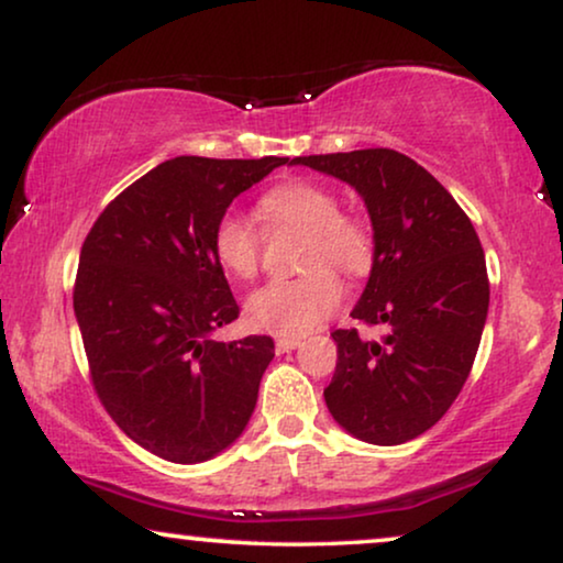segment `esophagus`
I'll use <instances>...</instances> for the list:
<instances>
[{"instance_id": "34e87169", "label": "esophagus", "mask_w": 563, "mask_h": 563, "mask_svg": "<svg viewBox=\"0 0 563 563\" xmlns=\"http://www.w3.org/2000/svg\"><path fill=\"white\" fill-rule=\"evenodd\" d=\"M297 345H299L297 338H279V341H276V353H289L295 351Z\"/></svg>"}]
</instances>
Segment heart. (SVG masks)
Returning a JSON list of instances; mask_svg holds the SVG:
<instances>
[{
    "label": "heart",
    "instance_id": "heart-1",
    "mask_svg": "<svg viewBox=\"0 0 563 563\" xmlns=\"http://www.w3.org/2000/svg\"><path fill=\"white\" fill-rule=\"evenodd\" d=\"M258 220L266 233L297 230L299 268L295 279H274L253 291L245 318L256 330L282 338H302L338 310L343 287L338 276H361L372 266L374 235L364 218L338 210V197L322 184L289 179L258 199ZM261 230L238 212L220 214L212 228V256L230 279L249 282L261 268Z\"/></svg>",
    "mask_w": 563,
    "mask_h": 563
}]
</instances>
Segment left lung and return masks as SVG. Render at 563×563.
<instances>
[{"mask_svg": "<svg viewBox=\"0 0 563 563\" xmlns=\"http://www.w3.org/2000/svg\"><path fill=\"white\" fill-rule=\"evenodd\" d=\"M351 184L374 225V264L351 318L387 330H333L330 415L351 435L399 445L433 428L468 379L489 310L479 235L449 189L410 156L364 148L299 156Z\"/></svg>", "mask_w": 563, "mask_h": 563, "instance_id": "left-lung-1", "label": "left lung"}]
</instances>
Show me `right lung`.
Returning a JSON list of instances; mask_svg holds the SVG:
<instances>
[{
  "label": "right lung",
  "instance_id": "1",
  "mask_svg": "<svg viewBox=\"0 0 563 563\" xmlns=\"http://www.w3.org/2000/svg\"><path fill=\"white\" fill-rule=\"evenodd\" d=\"M287 161H164L104 207L81 245L74 312L99 402L174 464L228 449L256 407L274 341L212 338L241 310L210 241L230 202Z\"/></svg>",
  "mask_w": 563,
  "mask_h": 563
}]
</instances>
